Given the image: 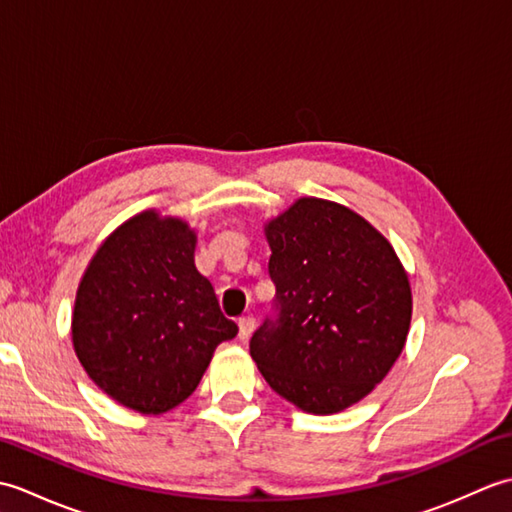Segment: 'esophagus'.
I'll return each instance as SVG.
<instances>
[{"label":"esophagus","mask_w":512,"mask_h":512,"mask_svg":"<svg viewBox=\"0 0 512 512\" xmlns=\"http://www.w3.org/2000/svg\"><path fill=\"white\" fill-rule=\"evenodd\" d=\"M237 325H239V339L246 341L248 336L253 334V330H255V319L250 317V314H248V317H242V319H239V321H237Z\"/></svg>","instance_id":"34e87169"}]
</instances>
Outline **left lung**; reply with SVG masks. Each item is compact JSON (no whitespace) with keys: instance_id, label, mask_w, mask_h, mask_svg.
Listing matches in <instances>:
<instances>
[{"instance_id":"left-lung-1","label":"left lung","mask_w":512,"mask_h":512,"mask_svg":"<svg viewBox=\"0 0 512 512\" xmlns=\"http://www.w3.org/2000/svg\"><path fill=\"white\" fill-rule=\"evenodd\" d=\"M277 319L250 356L281 398L328 416L356 405L405 347L411 286L394 246L365 217L321 198H299L264 226Z\"/></svg>"}]
</instances>
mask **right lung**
<instances>
[{
  "mask_svg": "<svg viewBox=\"0 0 512 512\" xmlns=\"http://www.w3.org/2000/svg\"><path fill=\"white\" fill-rule=\"evenodd\" d=\"M195 244L180 217L143 211L105 237L76 290V358L96 387L145 416L187 400L215 347L237 334L195 268Z\"/></svg>",
  "mask_w": 512,
  "mask_h": 512,
  "instance_id": "1",
  "label": "right lung"
}]
</instances>
